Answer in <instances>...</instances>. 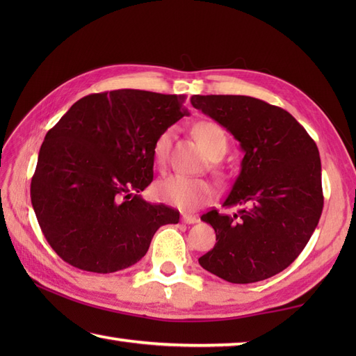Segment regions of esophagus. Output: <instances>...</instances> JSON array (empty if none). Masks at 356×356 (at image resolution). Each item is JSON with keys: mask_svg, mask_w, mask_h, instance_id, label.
Returning <instances> with one entry per match:
<instances>
[{"mask_svg": "<svg viewBox=\"0 0 356 356\" xmlns=\"http://www.w3.org/2000/svg\"><path fill=\"white\" fill-rule=\"evenodd\" d=\"M182 222L186 225H194L199 222V218L193 214H182Z\"/></svg>", "mask_w": 356, "mask_h": 356, "instance_id": "1", "label": "esophagus"}]
</instances>
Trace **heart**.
<instances>
[{
    "label": "heart",
    "mask_w": 356,
    "mask_h": 356,
    "mask_svg": "<svg viewBox=\"0 0 356 356\" xmlns=\"http://www.w3.org/2000/svg\"><path fill=\"white\" fill-rule=\"evenodd\" d=\"M194 133L211 157L225 154L226 147H228V138H226L222 127L214 122H200L195 125ZM171 134V130H165L156 139L153 145V157L156 163H163L166 161ZM154 195L157 200L168 203L171 207L195 209L213 199L214 188L208 180L188 177L184 174H171L154 185Z\"/></svg>",
    "instance_id": "b5f03b06"
}]
</instances>
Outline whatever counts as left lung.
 <instances>
[{
	"mask_svg": "<svg viewBox=\"0 0 356 356\" xmlns=\"http://www.w3.org/2000/svg\"><path fill=\"white\" fill-rule=\"evenodd\" d=\"M194 108L225 127L243 149L240 174L223 207L238 214L202 216L216 245L200 266L229 283L266 280L297 259L323 211L316 143L286 110L251 96H191Z\"/></svg>",
	"mask_w": 356,
	"mask_h": 356,
	"instance_id": "1",
	"label": "left lung"
}]
</instances>
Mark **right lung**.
Listing matches in <instances>:
<instances>
[{
  "label": "right lung",
  "instance_id": "1",
  "mask_svg": "<svg viewBox=\"0 0 356 356\" xmlns=\"http://www.w3.org/2000/svg\"><path fill=\"white\" fill-rule=\"evenodd\" d=\"M185 96L113 90L74 102L45 134L30 185L45 240L72 266L110 274L147 254L179 211L151 205L159 134L190 115Z\"/></svg>",
  "mask_w": 356,
  "mask_h": 356
}]
</instances>
